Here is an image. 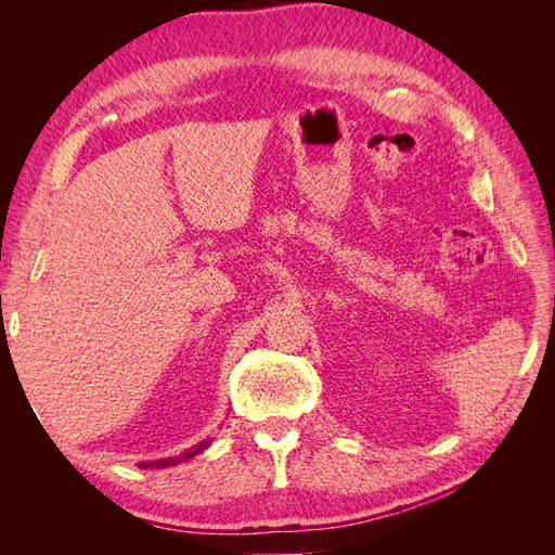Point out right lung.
Returning a JSON list of instances; mask_svg holds the SVG:
<instances>
[{
    "label": "right lung",
    "mask_w": 555,
    "mask_h": 555,
    "mask_svg": "<svg viewBox=\"0 0 555 555\" xmlns=\"http://www.w3.org/2000/svg\"><path fill=\"white\" fill-rule=\"evenodd\" d=\"M210 442H212V438H208V440H201L196 447H190V449H184L182 453H178V456H169V459H159V461H147V463H141V467H157V469H164V467H171V465H178V463H184V461H190V459H194V456H198L201 451L204 449H208L210 447Z\"/></svg>",
    "instance_id": "1"
}]
</instances>
